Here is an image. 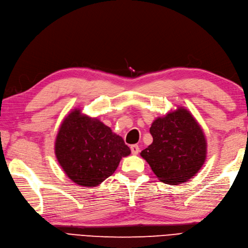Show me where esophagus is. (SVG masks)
Instances as JSON below:
<instances>
[{
    "mask_svg": "<svg viewBox=\"0 0 248 248\" xmlns=\"http://www.w3.org/2000/svg\"><path fill=\"white\" fill-rule=\"evenodd\" d=\"M131 152L133 155H137L139 153V147L137 144H133L131 145Z\"/></svg>",
    "mask_w": 248,
    "mask_h": 248,
    "instance_id": "34e87169",
    "label": "esophagus"
}]
</instances>
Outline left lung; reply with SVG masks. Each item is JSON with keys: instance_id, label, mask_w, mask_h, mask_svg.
Here are the masks:
<instances>
[{"instance_id": "1", "label": "left lung", "mask_w": 248, "mask_h": 248, "mask_svg": "<svg viewBox=\"0 0 248 248\" xmlns=\"http://www.w3.org/2000/svg\"><path fill=\"white\" fill-rule=\"evenodd\" d=\"M153 142L141 151L161 182H186L202 168L206 158V139L201 126L185 108L158 117L150 128Z\"/></svg>"}]
</instances>
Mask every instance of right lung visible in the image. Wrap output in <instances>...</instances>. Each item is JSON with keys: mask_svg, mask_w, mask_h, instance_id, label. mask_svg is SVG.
I'll use <instances>...</instances> for the list:
<instances>
[{"mask_svg": "<svg viewBox=\"0 0 248 248\" xmlns=\"http://www.w3.org/2000/svg\"><path fill=\"white\" fill-rule=\"evenodd\" d=\"M131 154L124 139L97 118L74 109L63 119L55 140V156L66 175L81 186H97Z\"/></svg>", "mask_w": 248, "mask_h": 248, "instance_id": "right-lung-1", "label": "right lung"}]
</instances>
